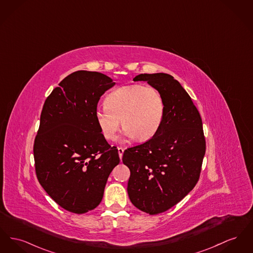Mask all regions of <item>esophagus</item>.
<instances>
[{"label":"esophagus","mask_w":253,"mask_h":253,"mask_svg":"<svg viewBox=\"0 0 253 253\" xmlns=\"http://www.w3.org/2000/svg\"><path fill=\"white\" fill-rule=\"evenodd\" d=\"M118 150H119V158H120V160H121V158H122V155H123V152H124V149L122 148V147H119Z\"/></svg>","instance_id":"34e87169"}]
</instances>
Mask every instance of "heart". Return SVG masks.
I'll return each instance as SVG.
<instances>
[{
    "mask_svg": "<svg viewBox=\"0 0 253 253\" xmlns=\"http://www.w3.org/2000/svg\"><path fill=\"white\" fill-rule=\"evenodd\" d=\"M164 115L165 102L159 89L134 84L111 91L105 106L96 108L94 118L106 139L116 138L121 120L125 136L148 140L159 132Z\"/></svg>",
    "mask_w": 253,
    "mask_h": 253,
    "instance_id": "heart-1",
    "label": "heart"
}]
</instances>
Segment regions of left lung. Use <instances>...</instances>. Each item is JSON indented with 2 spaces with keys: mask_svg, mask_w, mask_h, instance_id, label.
<instances>
[{
  "mask_svg": "<svg viewBox=\"0 0 253 253\" xmlns=\"http://www.w3.org/2000/svg\"><path fill=\"white\" fill-rule=\"evenodd\" d=\"M133 80L159 89L165 102L159 132L143 144L125 150L122 158L131 172L127 191L132 204L155 215L177 205L195 187L206 139L199 111L172 75L141 74Z\"/></svg>",
  "mask_w": 253,
  "mask_h": 253,
  "instance_id": "8db88e82",
  "label": "left lung"
}]
</instances>
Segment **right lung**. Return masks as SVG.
I'll return each mask as SVG.
<instances>
[{"mask_svg":"<svg viewBox=\"0 0 253 253\" xmlns=\"http://www.w3.org/2000/svg\"><path fill=\"white\" fill-rule=\"evenodd\" d=\"M116 85L109 76L77 71L45 99L34 140L36 176L61 208L83 214L96 208L112 170L119 164L96 123L100 96Z\"/></svg>","mask_w":253,"mask_h":253,"instance_id":"1","label":"right lung"}]
</instances>
